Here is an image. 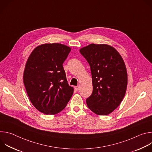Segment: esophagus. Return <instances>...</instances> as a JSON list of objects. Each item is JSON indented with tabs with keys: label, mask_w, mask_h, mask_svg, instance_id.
<instances>
[{
	"label": "esophagus",
	"mask_w": 152,
	"mask_h": 152,
	"mask_svg": "<svg viewBox=\"0 0 152 152\" xmlns=\"http://www.w3.org/2000/svg\"><path fill=\"white\" fill-rule=\"evenodd\" d=\"M75 89L76 90V91H78L79 90V86H75Z\"/></svg>",
	"instance_id": "obj_1"
}]
</instances>
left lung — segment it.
<instances>
[{"label":"left lung","mask_w":152,"mask_h":152,"mask_svg":"<svg viewBox=\"0 0 152 152\" xmlns=\"http://www.w3.org/2000/svg\"><path fill=\"white\" fill-rule=\"evenodd\" d=\"M89 63L93 91L86 100L89 109L98 115L113 113L120 104L127 86V73L118 52L106 44H90L79 50Z\"/></svg>","instance_id":"1"}]
</instances>
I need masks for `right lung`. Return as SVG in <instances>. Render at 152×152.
I'll return each instance as SVG.
<instances>
[{"mask_svg":"<svg viewBox=\"0 0 152 152\" xmlns=\"http://www.w3.org/2000/svg\"><path fill=\"white\" fill-rule=\"evenodd\" d=\"M70 51L60 43H45L36 47L28 58L23 83L31 102L43 114L59 113L73 94L62 66Z\"/></svg>","mask_w":152,"mask_h":152,"instance_id":"right-lung-1","label":"right lung"}]
</instances>
